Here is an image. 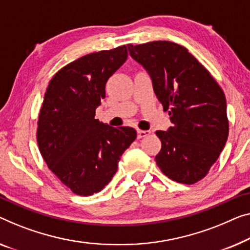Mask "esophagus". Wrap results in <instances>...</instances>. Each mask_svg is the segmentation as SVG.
I'll list each match as a JSON object with an SVG mask.
<instances>
[{
    "mask_svg": "<svg viewBox=\"0 0 250 250\" xmlns=\"http://www.w3.org/2000/svg\"><path fill=\"white\" fill-rule=\"evenodd\" d=\"M137 132H138V138H139V139L150 135V131H149V130H138Z\"/></svg>",
    "mask_w": 250,
    "mask_h": 250,
    "instance_id": "esophagus-1",
    "label": "esophagus"
}]
</instances>
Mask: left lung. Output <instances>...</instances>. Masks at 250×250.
I'll list each match as a JSON object with an SVG mask.
<instances>
[{
    "label": "left lung",
    "mask_w": 250,
    "mask_h": 250,
    "mask_svg": "<svg viewBox=\"0 0 250 250\" xmlns=\"http://www.w3.org/2000/svg\"><path fill=\"white\" fill-rule=\"evenodd\" d=\"M128 49L147 70L164 110H170L172 126L156 131L162 141L156 163L170 180L196 183L217 162L228 139L225 93L183 46L152 42L128 44Z\"/></svg>",
    "instance_id": "obj_1"
}]
</instances>
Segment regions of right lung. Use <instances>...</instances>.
Listing matches in <instances>:
<instances>
[{
    "label": "right lung",
    "instance_id": "obj_1",
    "mask_svg": "<svg viewBox=\"0 0 250 250\" xmlns=\"http://www.w3.org/2000/svg\"><path fill=\"white\" fill-rule=\"evenodd\" d=\"M126 57L125 46L85 55L58 70L44 93L39 150L51 172L77 195L102 191L137 137L133 128H113L95 119L107 80Z\"/></svg>",
    "mask_w": 250,
    "mask_h": 250
}]
</instances>
